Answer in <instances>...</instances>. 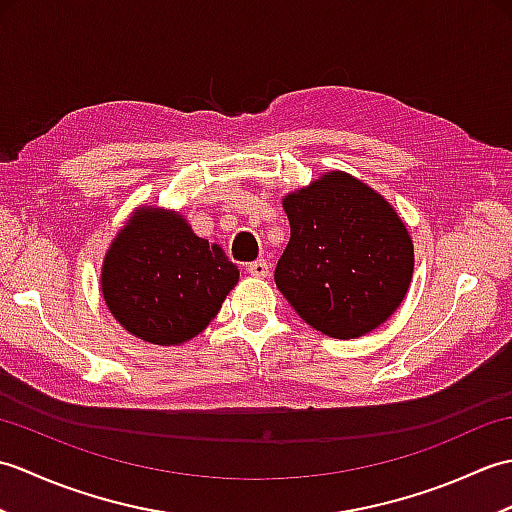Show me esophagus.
Masks as SVG:
<instances>
[{
	"mask_svg": "<svg viewBox=\"0 0 512 512\" xmlns=\"http://www.w3.org/2000/svg\"><path fill=\"white\" fill-rule=\"evenodd\" d=\"M246 270H248V275H253V277H257V279H264V277H268V273H270L266 259H257V262L248 264Z\"/></svg>",
	"mask_w": 512,
	"mask_h": 512,
	"instance_id": "obj_1",
	"label": "esophagus"
}]
</instances>
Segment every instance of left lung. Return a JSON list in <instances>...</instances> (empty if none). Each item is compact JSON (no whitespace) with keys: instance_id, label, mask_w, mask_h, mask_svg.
<instances>
[{"instance_id":"8db88e82","label":"left lung","mask_w":512,"mask_h":512,"mask_svg":"<svg viewBox=\"0 0 512 512\" xmlns=\"http://www.w3.org/2000/svg\"><path fill=\"white\" fill-rule=\"evenodd\" d=\"M290 242L275 284L299 317L332 339L383 325L413 277V242L394 206L345 171L284 195Z\"/></svg>"}]
</instances>
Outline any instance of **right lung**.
Here are the masks:
<instances>
[{
  "mask_svg": "<svg viewBox=\"0 0 512 512\" xmlns=\"http://www.w3.org/2000/svg\"><path fill=\"white\" fill-rule=\"evenodd\" d=\"M237 281L239 270L222 246L162 206H136L101 266V295L112 317L136 339L162 347L206 330Z\"/></svg>",
  "mask_w": 512,
  "mask_h": 512,
  "instance_id": "right-lung-1",
  "label": "right lung"
}]
</instances>
